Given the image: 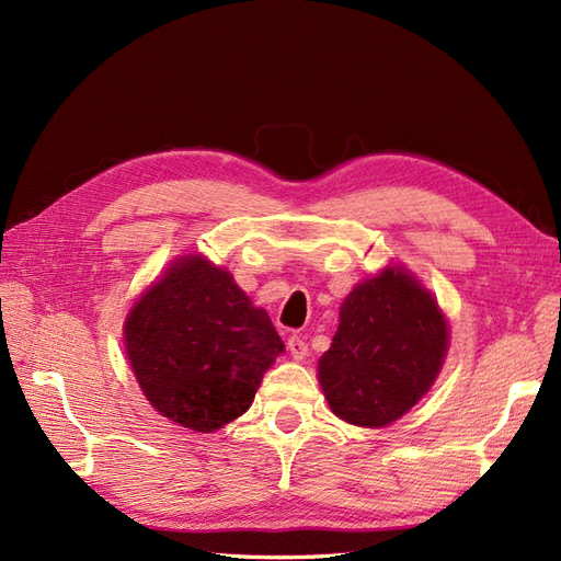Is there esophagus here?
I'll return each instance as SVG.
<instances>
[{
    "mask_svg": "<svg viewBox=\"0 0 561 561\" xmlns=\"http://www.w3.org/2000/svg\"><path fill=\"white\" fill-rule=\"evenodd\" d=\"M287 351H290L295 360H304V358H307V353H309V346L301 336H290V339H287Z\"/></svg>",
    "mask_w": 561,
    "mask_h": 561,
    "instance_id": "34e87169",
    "label": "esophagus"
}]
</instances>
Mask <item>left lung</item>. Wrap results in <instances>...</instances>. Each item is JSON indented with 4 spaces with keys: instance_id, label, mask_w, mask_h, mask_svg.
Returning a JSON list of instances; mask_svg holds the SVG:
<instances>
[{
    "instance_id": "1",
    "label": "left lung",
    "mask_w": 561,
    "mask_h": 561,
    "mask_svg": "<svg viewBox=\"0 0 561 561\" xmlns=\"http://www.w3.org/2000/svg\"><path fill=\"white\" fill-rule=\"evenodd\" d=\"M447 344V320L431 293L410 271L388 266L344 299L318 381L339 419L381 428L428 393Z\"/></svg>"
}]
</instances>
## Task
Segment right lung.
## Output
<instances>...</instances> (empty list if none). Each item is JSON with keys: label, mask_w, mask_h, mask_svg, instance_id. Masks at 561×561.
Returning <instances> with one entry per match:
<instances>
[{"label": "right lung", "mask_w": 561, "mask_h": 561, "mask_svg": "<svg viewBox=\"0 0 561 561\" xmlns=\"http://www.w3.org/2000/svg\"><path fill=\"white\" fill-rule=\"evenodd\" d=\"M126 353L157 412L213 433L250 410L283 342L229 271L201 254L178 260L130 309Z\"/></svg>", "instance_id": "right-lung-1"}]
</instances>
